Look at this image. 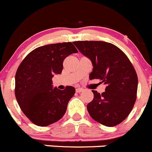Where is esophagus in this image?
<instances>
[{"label":"esophagus","mask_w":152,"mask_h":152,"mask_svg":"<svg viewBox=\"0 0 152 152\" xmlns=\"http://www.w3.org/2000/svg\"><path fill=\"white\" fill-rule=\"evenodd\" d=\"M83 91V88H76V92H77V93L81 92V91Z\"/></svg>","instance_id":"34e87169"}]
</instances>
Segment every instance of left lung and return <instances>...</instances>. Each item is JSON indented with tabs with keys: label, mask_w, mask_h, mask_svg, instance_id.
<instances>
[{
	"label": "left lung",
	"mask_w": 152,
	"mask_h": 152,
	"mask_svg": "<svg viewBox=\"0 0 152 152\" xmlns=\"http://www.w3.org/2000/svg\"><path fill=\"white\" fill-rule=\"evenodd\" d=\"M73 43L91 61L90 80L98 79L106 85L102 94L92 90L94 98L87 105L90 116L106 126L118 125L129 116L137 99L138 79L133 65L112 43L88 40Z\"/></svg>",
	"instance_id": "1"
}]
</instances>
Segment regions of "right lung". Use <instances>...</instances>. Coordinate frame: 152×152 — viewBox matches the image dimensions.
I'll list each match as a JSON object with an SVG mask.
<instances>
[{"mask_svg": "<svg viewBox=\"0 0 152 152\" xmlns=\"http://www.w3.org/2000/svg\"><path fill=\"white\" fill-rule=\"evenodd\" d=\"M77 52L71 42L46 45L31 51L19 65L15 94L22 112L35 125L46 126L65 115L75 88H52V78L61 74L65 58Z\"/></svg>", "mask_w": 152, "mask_h": 152, "instance_id": "1", "label": "right lung"}]
</instances>
